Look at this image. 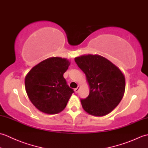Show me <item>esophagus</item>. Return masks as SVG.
Returning <instances> with one entry per match:
<instances>
[{"label": "esophagus", "mask_w": 148, "mask_h": 148, "mask_svg": "<svg viewBox=\"0 0 148 148\" xmlns=\"http://www.w3.org/2000/svg\"><path fill=\"white\" fill-rule=\"evenodd\" d=\"M79 86H78L77 88H76L74 89V92H75V93H77L78 92H79Z\"/></svg>", "instance_id": "obj_1"}]
</instances>
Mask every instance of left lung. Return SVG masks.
I'll return each mask as SVG.
<instances>
[{
  "label": "left lung",
  "mask_w": 148,
  "mask_h": 148,
  "mask_svg": "<svg viewBox=\"0 0 148 148\" xmlns=\"http://www.w3.org/2000/svg\"><path fill=\"white\" fill-rule=\"evenodd\" d=\"M74 60L85 74L90 87L89 95L81 100L83 109L95 116L109 114L123 97L124 74L117 66L99 55H81Z\"/></svg>",
  "instance_id": "8db88e82"
}]
</instances>
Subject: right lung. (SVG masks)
<instances>
[{"instance_id": "right-lung-1", "label": "right lung", "mask_w": 148, "mask_h": 148, "mask_svg": "<svg viewBox=\"0 0 148 148\" xmlns=\"http://www.w3.org/2000/svg\"><path fill=\"white\" fill-rule=\"evenodd\" d=\"M71 62L61 57H51L35 65L28 72L25 86L29 99L36 108L48 114L64 110L74 92L64 74Z\"/></svg>"}]
</instances>
